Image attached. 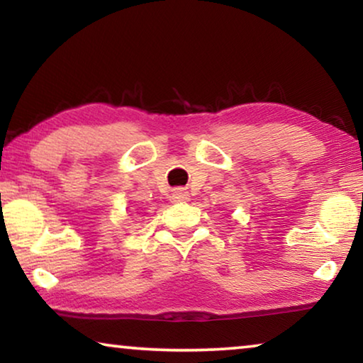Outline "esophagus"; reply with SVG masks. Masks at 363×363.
Instances as JSON below:
<instances>
[{
  "instance_id": "1",
  "label": "esophagus",
  "mask_w": 363,
  "mask_h": 363,
  "mask_svg": "<svg viewBox=\"0 0 363 363\" xmlns=\"http://www.w3.org/2000/svg\"><path fill=\"white\" fill-rule=\"evenodd\" d=\"M171 197H172V202H176V203H186L191 200V195H189L186 189H174Z\"/></svg>"
}]
</instances>
